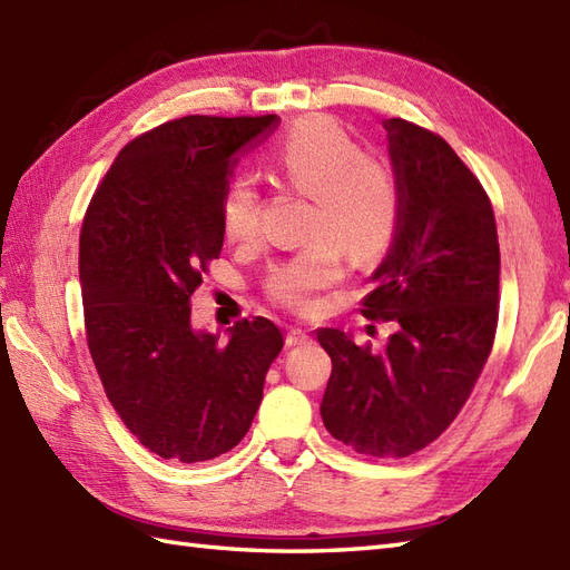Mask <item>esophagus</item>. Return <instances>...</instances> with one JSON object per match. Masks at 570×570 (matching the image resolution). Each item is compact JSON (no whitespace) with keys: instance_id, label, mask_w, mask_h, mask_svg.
Wrapping results in <instances>:
<instances>
[{"instance_id":"esophagus-1","label":"esophagus","mask_w":570,"mask_h":570,"mask_svg":"<svg viewBox=\"0 0 570 570\" xmlns=\"http://www.w3.org/2000/svg\"><path fill=\"white\" fill-rule=\"evenodd\" d=\"M308 342H311V335L303 327H291L286 333V345L288 347H301V345H308Z\"/></svg>"}]
</instances>
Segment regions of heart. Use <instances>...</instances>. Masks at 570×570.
I'll use <instances>...</instances> for the list:
<instances>
[{
    "mask_svg": "<svg viewBox=\"0 0 570 570\" xmlns=\"http://www.w3.org/2000/svg\"><path fill=\"white\" fill-rule=\"evenodd\" d=\"M272 169L286 187L311 196L308 237L315 240L269 269L264 288L274 303L311 313L325 291L345 276L342 247L368 259L389 247L399 223V187L389 167L360 155L345 128L333 118H303L274 145ZM220 225L230 243L257 233V189L237 177L223 191Z\"/></svg>",
    "mask_w": 570,
    "mask_h": 570,
    "instance_id": "obj_1",
    "label": "heart"
}]
</instances>
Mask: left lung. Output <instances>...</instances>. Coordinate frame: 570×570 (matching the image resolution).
Instances as JSON below:
<instances>
[{
	"instance_id": "obj_1",
	"label": "left lung",
	"mask_w": 570,
	"mask_h": 570,
	"mask_svg": "<svg viewBox=\"0 0 570 570\" xmlns=\"http://www.w3.org/2000/svg\"><path fill=\"white\" fill-rule=\"evenodd\" d=\"M399 223L362 303L393 321L383 352L342 330H317L333 360L321 415L366 456H410L464 407L498 325L500 247L493 206L446 140L403 118L383 121Z\"/></svg>"
}]
</instances>
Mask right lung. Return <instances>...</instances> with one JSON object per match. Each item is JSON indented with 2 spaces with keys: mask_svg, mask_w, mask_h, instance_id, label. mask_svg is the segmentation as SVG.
<instances>
[{
  "mask_svg": "<svg viewBox=\"0 0 570 570\" xmlns=\"http://www.w3.org/2000/svg\"><path fill=\"white\" fill-rule=\"evenodd\" d=\"M279 116H184L130 140L79 235L87 345L124 425L163 459H216L243 440L284 347L267 317L191 325V294L220 255V198Z\"/></svg>",
  "mask_w": 570,
  "mask_h": 570,
  "instance_id": "1",
  "label": "right lung"
}]
</instances>
